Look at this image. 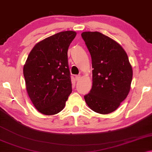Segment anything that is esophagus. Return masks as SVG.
I'll use <instances>...</instances> for the list:
<instances>
[{
  "instance_id": "obj_1",
  "label": "esophagus",
  "mask_w": 152,
  "mask_h": 152,
  "mask_svg": "<svg viewBox=\"0 0 152 152\" xmlns=\"http://www.w3.org/2000/svg\"><path fill=\"white\" fill-rule=\"evenodd\" d=\"M81 78V75H75V79L76 81H79Z\"/></svg>"
}]
</instances>
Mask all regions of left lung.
I'll list each match as a JSON object with an SVG mask.
<instances>
[{
  "instance_id": "1",
  "label": "left lung",
  "mask_w": 152,
  "mask_h": 152,
  "mask_svg": "<svg viewBox=\"0 0 152 152\" xmlns=\"http://www.w3.org/2000/svg\"><path fill=\"white\" fill-rule=\"evenodd\" d=\"M81 37L92 58V87L84 96L86 104L96 113L115 111L127 97L132 69L120 44L99 32H83Z\"/></svg>"
}]
</instances>
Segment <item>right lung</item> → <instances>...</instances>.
<instances>
[{
    "mask_svg": "<svg viewBox=\"0 0 152 152\" xmlns=\"http://www.w3.org/2000/svg\"><path fill=\"white\" fill-rule=\"evenodd\" d=\"M75 31H63L37 43L24 66L26 87L34 106L47 115L57 114L72 92L69 64L70 44Z\"/></svg>",
    "mask_w": 152,
    "mask_h": 152,
    "instance_id": "right-lung-1",
    "label": "right lung"
}]
</instances>
